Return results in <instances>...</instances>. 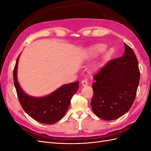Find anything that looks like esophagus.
<instances>
[{
  "label": "esophagus",
  "instance_id": "34e87169",
  "mask_svg": "<svg viewBox=\"0 0 151 151\" xmlns=\"http://www.w3.org/2000/svg\"><path fill=\"white\" fill-rule=\"evenodd\" d=\"M81 84H82V85H83V86H88V82H87L86 80H83V81H81Z\"/></svg>",
  "mask_w": 151,
  "mask_h": 151
}]
</instances>
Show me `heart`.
Instances as JSON below:
<instances>
[{"label":"heart","mask_w":151,"mask_h":151,"mask_svg":"<svg viewBox=\"0 0 151 151\" xmlns=\"http://www.w3.org/2000/svg\"><path fill=\"white\" fill-rule=\"evenodd\" d=\"M106 45L104 43H96L91 45L89 48H88L86 50L85 53V58L86 60H89V59L93 58L97 56L99 53H102L104 50L106 49ZM111 53V50H106L104 52L102 58L96 62L93 66L94 70H98L101 67L104 62L106 60Z\"/></svg>","instance_id":"b5f03b06"}]
</instances>
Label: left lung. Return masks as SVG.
I'll list each match as a JSON object with an SVG mask.
<instances>
[{"label":"left lung","instance_id":"1","mask_svg":"<svg viewBox=\"0 0 151 151\" xmlns=\"http://www.w3.org/2000/svg\"><path fill=\"white\" fill-rule=\"evenodd\" d=\"M123 56L108 62L94 76L91 105L94 114L113 120L129 110L135 98L140 71L134 52L125 43Z\"/></svg>","mask_w":151,"mask_h":151}]
</instances>
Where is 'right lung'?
Listing matches in <instances>:
<instances>
[{"label":"right lung","mask_w":151,"mask_h":151,"mask_svg":"<svg viewBox=\"0 0 151 151\" xmlns=\"http://www.w3.org/2000/svg\"><path fill=\"white\" fill-rule=\"evenodd\" d=\"M18 57L13 72L14 83L18 99L24 111L31 118L44 124H53L60 120L67 112L70 100L79 88V82L63 85L43 97H34L25 93L17 77Z\"/></svg>","instance_id":"1"}]
</instances>
